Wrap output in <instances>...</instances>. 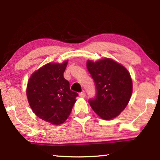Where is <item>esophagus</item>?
Wrapping results in <instances>:
<instances>
[{"mask_svg": "<svg viewBox=\"0 0 160 160\" xmlns=\"http://www.w3.org/2000/svg\"><path fill=\"white\" fill-rule=\"evenodd\" d=\"M79 96H80V97H85L86 96V94H85V92H80V93L79 94Z\"/></svg>", "mask_w": 160, "mask_h": 160, "instance_id": "1", "label": "esophagus"}]
</instances>
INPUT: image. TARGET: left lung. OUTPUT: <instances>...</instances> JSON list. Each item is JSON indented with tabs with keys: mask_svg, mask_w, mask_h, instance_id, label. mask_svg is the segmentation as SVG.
I'll return each mask as SVG.
<instances>
[{
	"mask_svg": "<svg viewBox=\"0 0 160 160\" xmlns=\"http://www.w3.org/2000/svg\"><path fill=\"white\" fill-rule=\"evenodd\" d=\"M87 68L96 88L95 97L88 100L92 109L104 120L116 117L131 97L132 84L128 71L109 58L88 61Z\"/></svg>",
	"mask_w": 160,
	"mask_h": 160,
	"instance_id": "obj_1",
	"label": "left lung"
}]
</instances>
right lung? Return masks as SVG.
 Wrapping results in <instances>:
<instances>
[{"mask_svg":"<svg viewBox=\"0 0 160 160\" xmlns=\"http://www.w3.org/2000/svg\"><path fill=\"white\" fill-rule=\"evenodd\" d=\"M67 63L68 61L45 65L32 75L28 83L27 96L32 111L53 125H60L68 118L78 96L63 77Z\"/></svg>","mask_w":160,"mask_h":160,"instance_id":"1","label":"right lung"}]
</instances>
